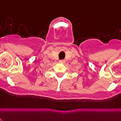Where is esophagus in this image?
<instances>
[{
    "label": "esophagus",
    "instance_id": "34e87169",
    "mask_svg": "<svg viewBox=\"0 0 121 121\" xmlns=\"http://www.w3.org/2000/svg\"><path fill=\"white\" fill-rule=\"evenodd\" d=\"M65 60H60V63H65Z\"/></svg>",
    "mask_w": 121,
    "mask_h": 121
}]
</instances>
